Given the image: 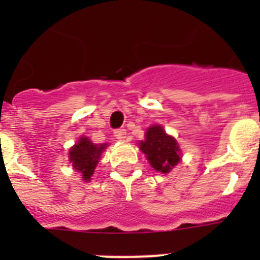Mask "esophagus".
<instances>
[{
    "mask_svg": "<svg viewBox=\"0 0 260 260\" xmlns=\"http://www.w3.org/2000/svg\"><path fill=\"white\" fill-rule=\"evenodd\" d=\"M114 137H116V139H118V141H125L126 130L125 128H118V130L114 132Z\"/></svg>",
    "mask_w": 260,
    "mask_h": 260,
    "instance_id": "obj_1",
    "label": "esophagus"
}]
</instances>
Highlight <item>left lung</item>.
Instances as JSON below:
<instances>
[{
    "mask_svg": "<svg viewBox=\"0 0 260 260\" xmlns=\"http://www.w3.org/2000/svg\"><path fill=\"white\" fill-rule=\"evenodd\" d=\"M138 146L146 155L151 167L161 173H169L181 160L180 146L160 125L147 128L144 141L139 142Z\"/></svg>",
    "mask_w": 260,
    "mask_h": 260,
    "instance_id": "8db88e82",
    "label": "left lung"
}]
</instances>
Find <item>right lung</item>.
Listing matches in <instances>:
<instances>
[{"label": "right lung", "mask_w": 260, "mask_h": 260, "mask_svg": "<svg viewBox=\"0 0 260 260\" xmlns=\"http://www.w3.org/2000/svg\"><path fill=\"white\" fill-rule=\"evenodd\" d=\"M107 146L108 144H93L87 137H82L78 143L70 148L69 161L73 164L75 171L82 174L84 181L91 180V176Z\"/></svg>", "instance_id": "right-lung-1"}]
</instances>
